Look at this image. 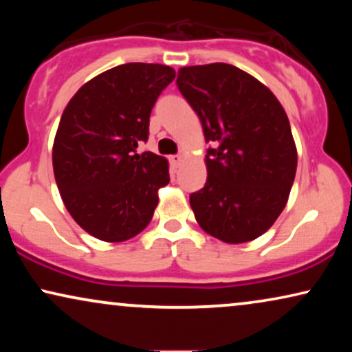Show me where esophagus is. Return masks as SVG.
I'll use <instances>...</instances> for the list:
<instances>
[{
	"label": "esophagus",
	"mask_w": 352,
	"mask_h": 352,
	"mask_svg": "<svg viewBox=\"0 0 352 352\" xmlns=\"http://www.w3.org/2000/svg\"><path fill=\"white\" fill-rule=\"evenodd\" d=\"M181 162H182V157H181V155H173V157H170V163H171L173 168L179 166Z\"/></svg>",
	"instance_id": "obj_1"
}]
</instances>
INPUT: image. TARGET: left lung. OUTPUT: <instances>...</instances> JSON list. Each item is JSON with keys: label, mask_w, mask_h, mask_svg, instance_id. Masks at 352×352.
I'll return each instance as SVG.
<instances>
[{"label": "left lung", "mask_w": 352, "mask_h": 352, "mask_svg": "<svg viewBox=\"0 0 352 352\" xmlns=\"http://www.w3.org/2000/svg\"><path fill=\"white\" fill-rule=\"evenodd\" d=\"M177 88L199 115L206 142L205 187L190 194L197 223L226 243L258 239L285 208L298 153L272 91L237 67H182Z\"/></svg>", "instance_id": "left-lung-1"}]
</instances>
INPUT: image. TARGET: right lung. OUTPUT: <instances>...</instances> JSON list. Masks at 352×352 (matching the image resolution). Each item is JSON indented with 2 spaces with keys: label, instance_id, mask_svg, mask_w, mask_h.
Here are the masks:
<instances>
[{
  "label": "right lung",
  "instance_id": "add662e5",
  "mask_svg": "<svg viewBox=\"0 0 352 352\" xmlns=\"http://www.w3.org/2000/svg\"><path fill=\"white\" fill-rule=\"evenodd\" d=\"M168 65L131 62L94 76L67 104L52 146L65 208L104 242H124L151 223L158 189L170 182L166 158L136 153L147 141L158 96L175 80Z\"/></svg>",
  "mask_w": 352,
  "mask_h": 352
}]
</instances>
